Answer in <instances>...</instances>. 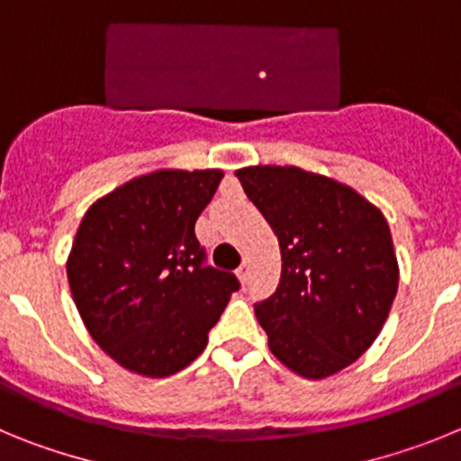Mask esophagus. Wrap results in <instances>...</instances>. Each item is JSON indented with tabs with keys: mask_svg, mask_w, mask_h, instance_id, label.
I'll use <instances>...</instances> for the list:
<instances>
[{
	"mask_svg": "<svg viewBox=\"0 0 461 461\" xmlns=\"http://www.w3.org/2000/svg\"><path fill=\"white\" fill-rule=\"evenodd\" d=\"M238 276H240V281H242V284H247V281H249V276H251V263H249V258H244V260H242V266L238 267Z\"/></svg>",
	"mask_w": 461,
	"mask_h": 461,
	"instance_id": "34e87169",
	"label": "esophagus"
}]
</instances>
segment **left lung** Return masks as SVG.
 I'll list each match as a JSON object with an SVG mask.
<instances>
[{
    "label": "left lung",
    "mask_w": 461,
    "mask_h": 461,
    "mask_svg": "<svg viewBox=\"0 0 461 461\" xmlns=\"http://www.w3.org/2000/svg\"><path fill=\"white\" fill-rule=\"evenodd\" d=\"M279 240L281 279L256 319L291 372L319 381L367 351L397 295L383 212L351 186L295 166L235 170Z\"/></svg>",
    "instance_id": "1"
}]
</instances>
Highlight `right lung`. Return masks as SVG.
Returning <instances> with one entry per match:
<instances>
[{
	"label": "right lung",
	"mask_w": 461,
	"mask_h": 461,
	"mask_svg": "<svg viewBox=\"0 0 461 461\" xmlns=\"http://www.w3.org/2000/svg\"><path fill=\"white\" fill-rule=\"evenodd\" d=\"M223 173L154 170L92 203L67 260L73 303L120 367L149 378L201 356L240 288L233 272L203 266L195 219Z\"/></svg>",
	"instance_id": "add662e5"
}]
</instances>
